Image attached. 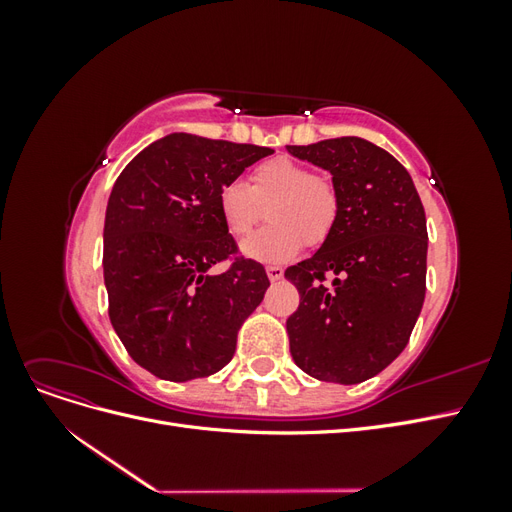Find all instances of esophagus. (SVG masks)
Instances as JSON below:
<instances>
[{
  "mask_svg": "<svg viewBox=\"0 0 512 512\" xmlns=\"http://www.w3.org/2000/svg\"><path fill=\"white\" fill-rule=\"evenodd\" d=\"M267 275H269L271 282H277V280H282V277H284V269L280 265H269Z\"/></svg>",
  "mask_w": 512,
  "mask_h": 512,
  "instance_id": "esophagus-1",
  "label": "esophagus"
}]
</instances>
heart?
<instances>
[{
	"label": "heart",
	"mask_w": 512,
	"mask_h": 512,
	"mask_svg": "<svg viewBox=\"0 0 512 512\" xmlns=\"http://www.w3.org/2000/svg\"><path fill=\"white\" fill-rule=\"evenodd\" d=\"M269 226L245 239L241 252L260 262H282L309 247L322 245L342 211L337 183L324 173L290 160L273 158L258 164L250 185L232 179L218 192V211L230 235L245 237L267 209Z\"/></svg>",
	"instance_id": "b5f03b06"
}]
</instances>
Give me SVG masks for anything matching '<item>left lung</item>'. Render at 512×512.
Returning a JSON list of instances; mask_svg holds the SVG:
<instances>
[{
	"mask_svg": "<svg viewBox=\"0 0 512 512\" xmlns=\"http://www.w3.org/2000/svg\"><path fill=\"white\" fill-rule=\"evenodd\" d=\"M288 151L329 170L342 196L331 237L284 273L301 297L286 320L290 354L316 380L363 382L397 359L421 314L425 209L408 170L365 138H329Z\"/></svg>",
	"mask_w": 512,
	"mask_h": 512,
	"instance_id": "left-lung-1",
	"label": "left lung"
}]
</instances>
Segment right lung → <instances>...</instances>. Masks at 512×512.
<instances>
[{
	"instance_id": "obj_1",
	"label": "right lung",
	"mask_w": 512,
	"mask_h": 512,
	"mask_svg": "<svg viewBox=\"0 0 512 512\" xmlns=\"http://www.w3.org/2000/svg\"><path fill=\"white\" fill-rule=\"evenodd\" d=\"M273 149L175 132L121 170L104 220L108 316L132 359L162 380L205 378L230 363L237 333L269 288L237 258L218 192ZM235 255L215 276L210 267Z\"/></svg>"
}]
</instances>
